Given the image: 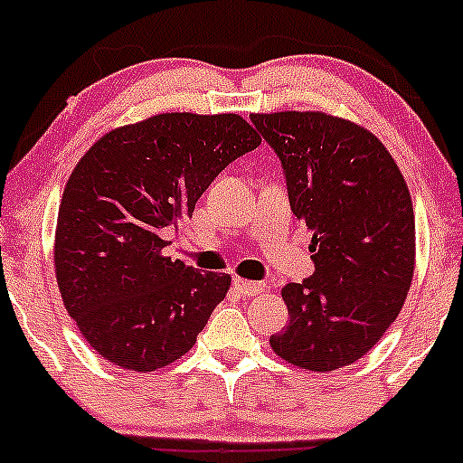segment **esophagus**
<instances>
[{"label": "esophagus", "mask_w": 463, "mask_h": 463, "mask_svg": "<svg viewBox=\"0 0 463 463\" xmlns=\"http://www.w3.org/2000/svg\"><path fill=\"white\" fill-rule=\"evenodd\" d=\"M233 288H236L242 296H258V294L264 292L266 285L258 283V281H249V279L236 277V279H233Z\"/></svg>", "instance_id": "34e87169"}]
</instances>
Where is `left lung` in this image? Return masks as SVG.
Returning a JSON list of instances; mask_svg holds the SVG:
<instances>
[{"mask_svg": "<svg viewBox=\"0 0 463 463\" xmlns=\"http://www.w3.org/2000/svg\"><path fill=\"white\" fill-rule=\"evenodd\" d=\"M281 158L289 205L313 233V277L288 283L289 322L270 336L283 361L309 371L356 363L382 339L414 277L408 184L384 144L324 111L250 113Z\"/></svg>", "mask_w": 463, "mask_h": 463, "instance_id": "8db88e82", "label": "left lung"}]
</instances>
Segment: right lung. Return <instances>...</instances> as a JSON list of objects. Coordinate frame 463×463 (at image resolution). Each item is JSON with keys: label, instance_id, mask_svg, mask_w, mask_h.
Returning <instances> with one entry per match:
<instances>
[{"label": "right lung", "instance_id": "1", "mask_svg": "<svg viewBox=\"0 0 463 463\" xmlns=\"http://www.w3.org/2000/svg\"><path fill=\"white\" fill-rule=\"evenodd\" d=\"M261 137L238 113H158L102 135L72 169L55 227V277L94 352L156 371L195 345L232 277L163 253L213 180Z\"/></svg>", "mask_w": 463, "mask_h": 463}]
</instances>
